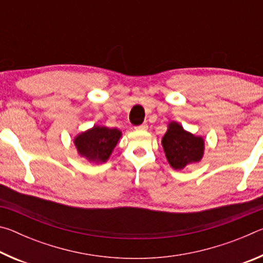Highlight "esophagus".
Instances as JSON below:
<instances>
[{
  "mask_svg": "<svg viewBox=\"0 0 263 263\" xmlns=\"http://www.w3.org/2000/svg\"><path fill=\"white\" fill-rule=\"evenodd\" d=\"M147 128H148L147 124H142V125L137 126L136 130H138V131H146V130H147Z\"/></svg>",
  "mask_w": 263,
  "mask_h": 263,
  "instance_id": "1",
  "label": "esophagus"
}]
</instances>
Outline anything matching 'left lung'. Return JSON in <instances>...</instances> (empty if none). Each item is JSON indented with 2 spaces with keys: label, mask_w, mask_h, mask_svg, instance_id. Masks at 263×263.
Instances as JSON below:
<instances>
[{
  "label": "left lung",
  "mask_w": 263,
  "mask_h": 263,
  "mask_svg": "<svg viewBox=\"0 0 263 263\" xmlns=\"http://www.w3.org/2000/svg\"><path fill=\"white\" fill-rule=\"evenodd\" d=\"M161 145L168 163L175 171L201 162L205 151V141L201 136L186 131L180 123L171 122L167 126Z\"/></svg>",
  "instance_id": "1"
}]
</instances>
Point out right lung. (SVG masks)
I'll list each match as a JSON object with an SVG mask.
<instances>
[{"mask_svg": "<svg viewBox=\"0 0 263 263\" xmlns=\"http://www.w3.org/2000/svg\"><path fill=\"white\" fill-rule=\"evenodd\" d=\"M121 138L122 131L118 128L94 125L75 136L73 142L80 157L100 164L108 161Z\"/></svg>", "mask_w": 263, "mask_h": 263, "instance_id": "1", "label": "right lung"}]
</instances>
